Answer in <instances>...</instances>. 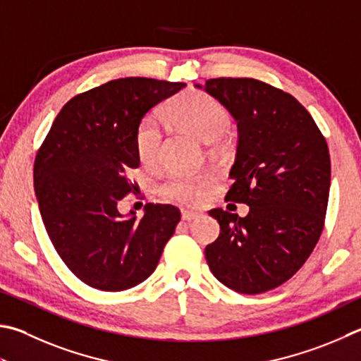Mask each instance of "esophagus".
I'll return each mask as SVG.
<instances>
[{"label": "esophagus", "mask_w": 361, "mask_h": 361, "mask_svg": "<svg viewBox=\"0 0 361 361\" xmlns=\"http://www.w3.org/2000/svg\"><path fill=\"white\" fill-rule=\"evenodd\" d=\"M195 218H199V213L189 212V209H183V212H181V219L183 221H192Z\"/></svg>", "instance_id": "esophagus-1"}]
</instances>
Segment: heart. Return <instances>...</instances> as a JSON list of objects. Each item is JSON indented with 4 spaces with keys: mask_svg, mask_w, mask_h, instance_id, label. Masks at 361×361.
Masks as SVG:
<instances>
[{
    "mask_svg": "<svg viewBox=\"0 0 361 361\" xmlns=\"http://www.w3.org/2000/svg\"><path fill=\"white\" fill-rule=\"evenodd\" d=\"M167 120L188 133L200 137L202 140L218 139L231 126V114L222 104L205 91L188 90L169 104L166 109ZM137 154L143 162H153L161 148V130L152 118H143L135 129ZM214 175L209 170L197 173H175L161 185L164 197L195 205L205 197L212 186Z\"/></svg>",
    "mask_w": 361,
    "mask_h": 361,
    "instance_id": "b5f03b06",
    "label": "heart"
}]
</instances>
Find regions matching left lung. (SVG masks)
<instances>
[{
  "mask_svg": "<svg viewBox=\"0 0 361 361\" xmlns=\"http://www.w3.org/2000/svg\"><path fill=\"white\" fill-rule=\"evenodd\" d=\"M203 90L237 120L238 148L226 200L249 207L245 218L222 208L209 212L221 232L205 257L228 289L264 293L303 267L324 231L329 145L310 112L283 90L232 77L209 78Z\"/></svg>",
  "mask_w": 361,
  "mask_h": 361,
  "instance_id": "obj_1",
  "label": "left lung"
}]
</instances>
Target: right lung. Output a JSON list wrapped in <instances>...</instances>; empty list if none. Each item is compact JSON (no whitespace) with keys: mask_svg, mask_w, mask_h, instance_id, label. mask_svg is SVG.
Masks as SVG:
<instances>
[{"mask_svg":"<svg viewBox=\"0 0 361 361\" xmlns=\"http://www.w3.org/2000/svg\"><path fill=\"white\" fill-rule=\"evenodd\" d=\"M186 83L118 78L77 94L61 109L35 159V192L45 231L69 270L106 292L152 274L180 221L173 205L147 203L139 219L118 212L135 185V129L149 109Z\"/></svg>","mask_w":361,"mask_h":361,"instance_id":"obj_1","label":"right lung"}]
</instances>
